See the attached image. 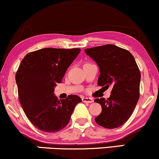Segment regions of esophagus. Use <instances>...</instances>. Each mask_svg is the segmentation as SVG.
<instances>
[{
  "label": "esophagus",
  "instance_id": "esophagus-1",
  "mask_svg": "<svg viewBox=\"0 0 159 159\" xmlns=\"http://www.w3.org/2000/svg\"><path fill=\"white\" fill-rule=\"evenodd\" d=\"M82 100H83V102H88V103H91V102H94V100L90 98H83Z\"/></svg>",
  "mask_w": 159,
  "mask_h": 159
}]
</instances>
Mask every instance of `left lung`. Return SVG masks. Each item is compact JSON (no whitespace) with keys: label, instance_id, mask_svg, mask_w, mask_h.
<instances>
[{"label":"left lung","instance_id":"8db88e82","mask_svg":"<svg viewBox=\"0 0 159 159\" xmlns=\"http://www.w3.org/2000/svg\"><path fill=\"white\" fill-rule=\"evenodd\" d=\"M85 52L100 69L98 85L106 89L112 87L107 100H94L102 106V112L95 121L104 128L119 127L131 116L139 99V67L131 53L114 44L88 48Z\"/></svg>","mask_w":159,"mask_h":159}]
</instances>
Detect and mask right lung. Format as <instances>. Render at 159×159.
Listing matches in <instances>:
<instances>
[{
  "mask_svg": "<svg viewBox=\"0 0 159 159\" xmlns=\"http://www.w3.org/2000/svg\"><path fill=\"white\" fill-rule=\"evenodd\" d=\"M80 52V48H43L27 54L20 62L16 76L18 98L26 116L39 130L62 129L82 102L76 95L59 100L53 93Z\"/></svg>",
  "mask_w": 159,
  "mask_h": 159,
  "instance_id": "1",
  "label": "right lung"
}]
</instances>
